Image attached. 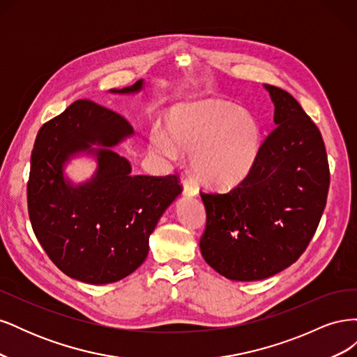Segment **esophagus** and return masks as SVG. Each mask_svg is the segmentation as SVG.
<instances>
[{"mask_svg":"<svg viewBox=\"0 0 357 357\" xmlns=\"http://www.w3.org/2000/svg\"><path fill=\"white\" fill-rule=\"evenodd\" d=\"M183 189H185V193H188V195H192V197L198 193V188L195 185V181H193L192 178L183 180Z\"/></svg>","mask_w":357,"mask_h":357,"instance_id":"esophagus-1","label":"esophagus"}]
</instances>
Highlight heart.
Wrapping results in <instances>:
<instances>
[{
    "label": "heart",
    "instance_id": "1",
    "mask_svg": "<svg viewBox=\"0 0 357 357\" xmlns=\"http://www.w3.org/2000/svg\"><path fill=\"white\" fill-rule=\"evenodd\" d=\"M165 132H152L150 143L159 155L176 159L180 149L192 152L197 177L215 188H231L255 168L262 144L256 119L225 101H198L172 110Z\"/></svg>",
    "mask_w": 357,
    "mask_h": 357
}]
</instances>
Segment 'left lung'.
<instances>
[{
    "mask_svg": "<svg viewBox=\"0 0 357 357\" xmlns=\"http://www.w3.org/2000/svg\"><path fill=\"white\" fill-rule=\"evenodd\" d=\"M275 128L255 168L229 192H201L207 222L201 253L226 278L255 282L296 262L326 207V147L311 117L289 92L265 84Z\"/></svg>",
    "mask_w": 357,
    "mask_h": 357,
    "instance_id": "obj_1",
    "label": "left lung"
}]
</instances>
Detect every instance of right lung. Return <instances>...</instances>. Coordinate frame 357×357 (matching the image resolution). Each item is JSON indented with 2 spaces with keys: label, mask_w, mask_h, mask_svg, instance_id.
Listing matches in <instances>:
<instances>
[{
  "label": "right lung",
  "mask_w": 357,
  "mask_h": 357,
  "mask_svg": "<svg viewBox=\"0 0 357 357\" xmlns=\"http://www.w3.org/2000/svg\"><path fill=\"white\" fill-rule=\"evenodd\" d=\"M143 82L112 92L142 89ZM134 132L126 119L91 100H77L40 128L31 153L28 213L38 243L63 274L105 284L134 273L149 253V236L183 190L177 174L131 176L129 162L110 147ZM91 144L99 171L73 188L61 165Z\"/></svg>",
  "instance_id": "1"
}]
</instances>
